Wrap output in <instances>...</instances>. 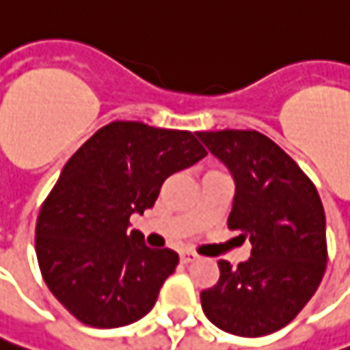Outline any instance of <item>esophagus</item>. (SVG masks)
<instances>
[{"label": "esophagus", "instance_id": "obj_1", "mask_svg": "<svg viewBox=\"0 0 350 350\" xmlns=\"http://www.w3.org/2000/svg\"><path fill=\"white\" fill-rule=\"evenodd\" d=\"M180 259H182V263H191V261L198 259V254H193V252H182Z\"/></svg>", "mask_w": 350, "mask_h": 350}]
</instances>
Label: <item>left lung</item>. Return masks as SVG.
Listing matches in <instances>:
<instances>
[{
  "instance_id": "8db88e82",
  "label": "left lung",
  "mask_w": 350,
  "mask_h": 350,
  "mask_svg": "<svg viewBox=\"0 0 350 350\" xmlns=\"http://www.w3.org/2000/svg\"><path fill=\"white\" fill-rule=\"evenodd\" d=\"M198 137L232 174L228 228L252 244V258L238 267L219 261V283L201 293V306L223 332L269 335L296 318L325 273V213L318 189L258 131H201Z\"/></svg>"
}]
</instances>
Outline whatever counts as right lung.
I'll return each instance as SVG.
<instances>
[{
	"label": "right lung",
	"mask_w": 350,
	"mask_h": 350,
	"mask_svg": "<svg viewBox=\"0 0 350 350\" xmlns=\"http://www.w3.org/2000/svg\"><path fill=\"white\" fill-rule=\"evenodd\" d=\"M205 154L191 131L112 122L67 161L36 221V258L69 314L110 329L151 312L180 259L145 246L129 217L151 209L164 180Z\"/></svg>",
	"instance_id": "add662e5"
}]
</instances>
